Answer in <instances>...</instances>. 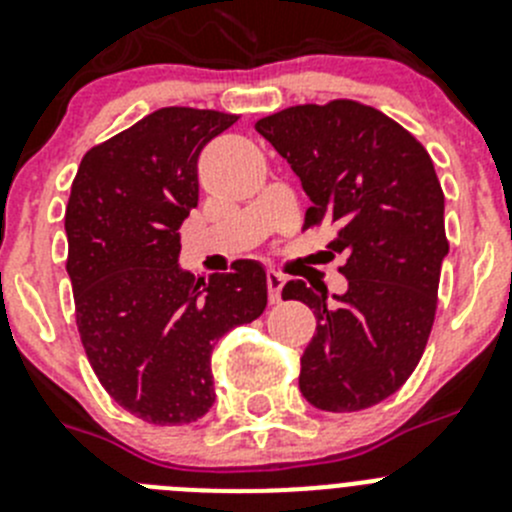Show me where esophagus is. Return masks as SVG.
<instances>
[{
	"label": "esophagus",
	"instance_id": "1",
	"mask_svg": "<svg viewBox=\"0 0 512 512\" xmlns=\"http://www.w3.org/2000/svg\"><path fill=\"white\" fill-rule=\"evenodd\" d=\"M284 281H287V276L279 274V271H274V269L266 271V284H269V302L271 304L281 302V289H284Z\"/></svg>",
	"mask_w": 512,
	"mask_h": 512
}]
</instances>
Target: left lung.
<instances>
[{
  "mask_svg": "<svg viewBox=\"0 0 512 512\" xmlns=\"http://www.w3.org/2000/svg\"><path fill=\"white\" fill-rule=\"evenodd\" d=\"M292 164L312 200L307 225H332L348 289L287 281L317 317L299 391L314 409L345 414L393 396L429 340L442 264L444 192L426 149L378 109L355 101L292 106L256 124Z\"/></svg>",
  "mask_w": 512,
  "mask_h": 512,
  "instance_id": "left-lung-1",
  "label": "left lung"
}]
</instances>
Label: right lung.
Returning <instances> with one entry per match:
<instances>
[{"label": "right lung", "instance_id": "1", "mask_svg": "<svg viewBox=\"0 0 512 512\" xmlns=\"http://www.w3.org/2000/svg\"><path fill=\"white\" fill-rule=\"evenodd\" d=\"M236 119L154 111L93 147L70 187L65 269L81 342L109 396L149 424L208 414L215 342L266 309L259 261L208 279L180 266V225L198 208V157Z\"/></svg>", "mask_w": 512, "mask_h": 512}]
</instances>
